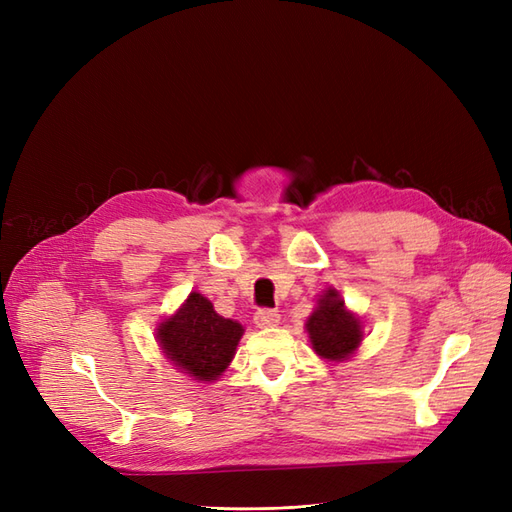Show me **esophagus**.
I'll use <instances>...</instances> for the list:
<instances>
[{
    "mask_svg": "<svg viewBox=\"0 0 512 512\" xmlns=\"http://www.w3.org/2000/svg\"><path fill=\"white\" fill-rule=\"evenodd\" d=\"M255 323H257V328H275V325L279 323V314H277V310L259 308L255 312Z\"/></svg>",
    "mask_w": 512,
    "mask_h": 512,
    "instance_id": "34e87169",
    "label": "esophagus"
}]
</instances>
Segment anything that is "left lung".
I'll use <instances>...</instances> for the list:
<instances>
[{
    "instance_id": "obj_1",
    "label": "left lung",
    "mask_w": 512,
    "mask_h": 512,
    "mask_svg": "<svg viewBox=\"0 0 512 512\" xmlns=\"http://www.w3.org/2000/svg\"><path fill=\"white\" fill-rule=\"evenodd\" d=\"M314 352L330 361L350 356L361 343V323L345 310L336 290H328L319 299V308L310 314L306 323Z\"/></svg>"
}]
</instances>
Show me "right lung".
Here are the masks:
<instances>
[{
  "instance_id": "1",
  "label": "right lung",
  "mask_w": 512,
  "mask_h": 512,
  "mask_svg": "<svg viewBox=\"0 0 512 512\" xmlns=\"http://www.w3.org/2000/svg\"><path fill=\"white\" fill-rule=\"evenodd\" d=\"M244 328L224 319L213 303L191 292L176 317L160 323L158 339L167 358L195 380H215L231 363Z\"/></svg>"
}]
</instances>
